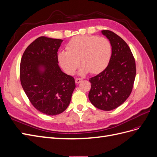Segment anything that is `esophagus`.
<instances>
[{
  "label": "esophagus",
  "mask_w": 157,
  "mask_h": 157,
  "mask_svg": "<svg viewBox=\"0 0 157 157\" xmlns=\"http://www.w3.org/2000/svg\"><path fill=\"white\" fill-rule=\"evenodd\" d=\"M82 80V78H76V79H75V82H76V83L78 84V83H80V82H81Z\"/></svg>",
  "instance_id": "obj_1"
}]
</instances>
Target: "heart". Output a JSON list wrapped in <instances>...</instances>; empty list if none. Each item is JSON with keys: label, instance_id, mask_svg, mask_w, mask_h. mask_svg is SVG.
Returning a JSON list of instances; mask_svg holds the SVG:
<instances>
[{"label": "heart", "instance_id": "heart-1", "mask_svg": "<svg viewBox=\"0 0 157 157\" xmlns=\"http://www.w3.org/2000/svg\"><path fill=\"white\" fill-rule=\"evenodd\" d=\"M67 52L61 51L58 60L61 67L69 75L75 73L80 65L82 74L90 72L101 73L110 61L112 48L110 42L105 37L78 35L72 38L66 45Z\"/></svg>", "mask_w": 157, "mask_h": 157}]
</instances>
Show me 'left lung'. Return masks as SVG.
Returning <instances> with one entry per match:
<instances>
[{
  "label": "left lung",
  "mask_w": 157,
  "mask_h": 157,
  "mask_svg": "<svg viewBox=\"0 0 157 157\" xmlns=\"http://www.w3.org/2000/svg\"><path fill=\"white\" fill-rule=\"evenodd\" d=\"M101 33L111 42V58L102 72L90 78L88 98L98 109L111 111L130 96L136 78V61L130 47L121 37L109 30Z\"/></svg>",
  "instance_id": "left-lung-1"
}]
</instances>
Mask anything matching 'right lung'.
Returning <instances> with one entry per match:
<instances>
[{
	"label": "right lung",
	"mask_w": 157,
	"mask_h": 157,
	"mask_svg": "<svg viewBox=\"0 0 157 157\" xmlns=\"http://www.w3.org/2000/svg\"><path fill=\"white\" fill-rule=\"evenodd\" d=\"M62 41L37 38L27 46L21 59L23 89L34 107L47 115L63 113L69 105L76 86L74 78L62 72L58 64V51Z\"/></svg>",
	"instance_id": "obj_1"
}]
</instances>
